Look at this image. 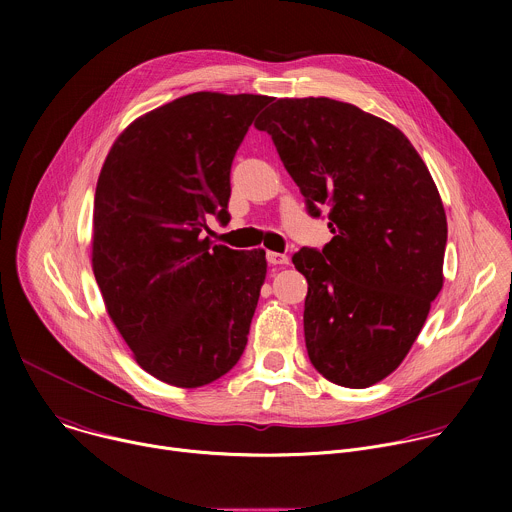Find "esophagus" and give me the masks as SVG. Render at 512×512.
<instances>
[{"label": "esophagus", "mask_w": 512, "mask_h": 512, "mask_svg": "<svg viewBox=\"0 0 512 512\" xmlns=\"http://www.w3.org/2000/svg\"><path fill=\"white\" fill-rule=\"evenodd\" d=\"M267 263H269V265H287V263H289V257L283 255V253L267 251Z\"/></svg>", "instance_id": "34e87169"}]
</instances>
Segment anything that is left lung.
<instances>
[{
    "instance_id": "8db88e82",
    "label": "left lung",
    "mask_w": 512,
    "mask_h": 512,
    "mask_svg": "<svg viewBox=\"0 0 512 512\" xmlns=\"http://www.w3.org/2000/svg\"><path fill=\"white\" fill-rule=\"evenodd\" d=\"M267 131L330 243L291 261L308 279L304 336L314 369L364 389L391 375L444 283L448 223L431 174L391 123L328 97L277 99Z\"/></svg>"
}]
</instances>
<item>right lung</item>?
Masks as SVG:
<instances>
[{
    "label": "right lung",
    "instance_id": "right-lung-1",
    "mask_svg": "<svg viewBox=\"0 0 512 512\" xmlns=\"http://www.w3.org/2000/svg\"><path fill=\"white\" fill-rule=\"evenodd\" d=\"M263 95L192 93L133 121L95 190L93 271L143 371L184 389L239 362L265 281V251L210 247L231 221V166Z\"/></svg>",
    "mask_w": 512,
    "mask_h": 512
}]
</instances>
